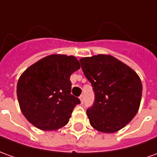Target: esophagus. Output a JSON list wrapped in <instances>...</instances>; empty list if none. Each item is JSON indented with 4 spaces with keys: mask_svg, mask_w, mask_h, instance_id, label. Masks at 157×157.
I'll return each instance as SVG.
<instances>
[{
    "mask_svg": "<svg viewBox=\"0 0 157 157\" xmlns=\"http://www.w3.org/2000/svg\"><path fill=\"white\" fill-rule=\"evenodd\" d=\"M80 99H81V102H84V95L80 96Z\"/></svg>",
    "mask_w": 157,
    "mask_h": 157,
    "instance_id": "esophagus-1",
    "label": "esophagus"
}]
</instances>
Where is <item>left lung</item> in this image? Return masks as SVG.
Here are the masks:
<instances>
[{
	"label": "left lung",
	"instance_id": "1",
	"mask_svg": "<svg viewBox=\"0 0 157 157\" xmlns=\"http://www.w3.org/2000/svg\"><path fill=\"white\" fill-rule=\"evenodd\" d=\"M80 63L95 95L93 104L86 110L91 125L103 133L124 128L140 104L142 84L138 75L111 55L86 57Z\"/></svg>",
	"mask_w": 157,
	"mask_h": 157
}]
</instances>
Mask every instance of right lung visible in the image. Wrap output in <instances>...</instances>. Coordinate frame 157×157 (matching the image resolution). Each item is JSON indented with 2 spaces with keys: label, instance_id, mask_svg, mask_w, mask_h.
Here are the masks:
<instances>
[{
  "label": "right lung",
  "instance_id": "add662e5",
  "mask_svg": "<svg viewBox=\"0 0 157 157\" xmlns=\"http://www.w3.org/2000/svg\"><path fill=\"white\" fill-rule=\"evenodd\" d=\"M81 67L74 56L53 55L42 59L23 72L17 95L25 118L42 130H55L69 122L81 103L72 95L70 77Z\"/></svg>",
  "mask_w": 157,
  "mask_h": 157
}]
</instances>
